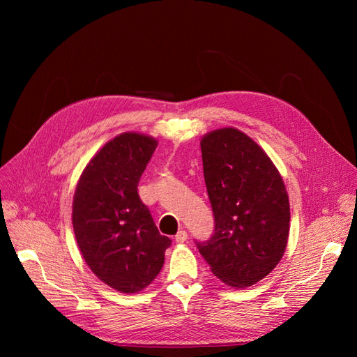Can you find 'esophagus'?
<instances>
[{
	"label": "esophagus",
	"mask_w": 357,
	"mask_h": 357,
	"mask_svg": "<svg viewBox=\"0 0 357 357\" xmlns=\"http://www.w3.org/2000/svg\"><path fill=\"white\" fill-rule=\"evenodd\" d=\"M188 240V232L186 231H178L177 235H176V241L177 243H185Z\"/></svg>",
	"instance_id": "esophagus-1"
}]
</instances>
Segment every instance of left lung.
I'll list each match as a JSON object with an SVG mask.
<instances>
[{"label": "left lung", "instance_id": "1", "mask_svg": "<svg viewBox=\"0 0 357 357\" xmlns=\"http://www.w3.org/2000/svg\"><path fill=\"white\" fill-rule=\"evenodd\" d=\"M201 152L214 232L195 244L223 283L252 286L286 250L290 208L283 178L264 150L235 128L205 135Z\"/></svg>", "mask_w": 357, "mask_h": 357}]
</instances>
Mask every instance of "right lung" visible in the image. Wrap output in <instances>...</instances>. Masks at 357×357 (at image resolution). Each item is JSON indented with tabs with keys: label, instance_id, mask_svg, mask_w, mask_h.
<instances>
[{
	"label": "right lung",
	"instance_id": "1",
	"mask_svg": "<svg viewBox=\"0 0 357 357\" xmlns=\"http://www.w3.org/2000/svg\"><path fill=\"white\" fill-rule=\"evenodd\" d=\"M158 143L125 132L84 168L73 201V228L92 273L110 287L135 294L153 282L171 240L160 235L138 183Z\"/></svg>",
	"mask_w": 357,
	"mask_h": 357
}]
</instances>
